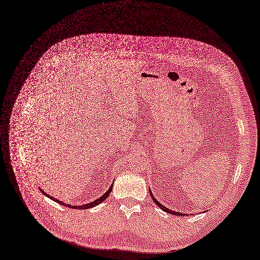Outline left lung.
Masks as SVG:
<instances>
[{
	"label": "left lung",
	"mask_w": 260,
	"mask_h": 260,
	"mask_svg": "<svg viewBox=\"0 0 260 260\" xmlns=\"http://www.w3.org/2000/svg\"><path fill=\"white\" fill-rule=\"evenodd\" d=\"M150 194H151V197H152V200L154 201V203L159 207V208H161L164 211H166L167 213H169V214H172V215H175V216H184L185 214H181V213H177V212H174V211H172V210H170V209H168L167 207H165L164 205H161L160 203H158V201L153 197V194L151 193V190H150Z\"/></svg>",
	"instance_id": "left-lung-1"
}]
</instances>
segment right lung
<instances>
[{
    "label": "right lung",
    "mask_w": 260,
    "mask_h": 260,
    "mask_svg": "<svg viewBox=\"0 0 260 260\" xmlns=\"http://www.w3.org/2000/svg\"><path fill=\"white\" fill-rule=\"evenodd\" d=\"M112 188H113V185H111V186H110V188L107 190V192H106L105 194H103L101 198H99V199L94 200L93 202H90V203H88V204H86V205H82V206H72V205H69V204H64V203H62L61 201H58V200L54 199L53 197L49 196L48 193H45L43 190H41V191H42V193H43V194H45L46 197L50 198L51 200H53L54 202H56V203H58V204H60V205H62V206H66V207H69V208H72V209H83V210H85V209L92 208V207H94V206H96V205H99V204L103 203V202H104V201L109 197V194H110V192H111Z\"/></svg>",
    "instance_id": "right-lung-1"
}]
</instances>
